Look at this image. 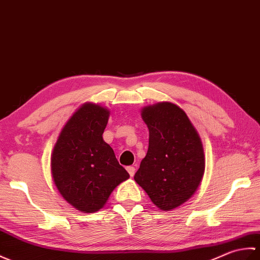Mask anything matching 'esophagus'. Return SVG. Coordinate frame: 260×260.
Here are the masks:
<instances>
[{
  "mask_svg": "<svg viewBox=\"0 0 260 260\" xmlns=\"http://www.w3.org/2000/svg\"><path fill=\"white\" fill-rule=\"evenodd\" d=\"M126 171L129 172V175H130V177H134L135 176V172H136V169H135V167H128V168H126Z\"/></svg>",
  "mask_w": 260,
  "mask_h": 260,
  "instance_id": "obj_1",
  "label": "esophagus"
}]
</instances>
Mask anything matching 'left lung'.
<instances>
[{
  "instance_id": "1",
  "label": "left lung",
  "mask_w": 260,
  "mask_h": 260,
  "mask_svg": "<svg viewBox=\"0 0 260 260\" xmlns=\"http://www.w3.org/2000/svg\"><path fill=\"white\" fill-rule=\"evenodd\" d=\"M149 129V148L135 180L152 204L169 211L197 191L206 158L200 136L180 107L164 101L141 109Z\"/></svg>"
}]
</instances>
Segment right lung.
I'll list each match as a JSON object with an SVG mask.
<instances>
[{
	"label": "right lung",
	"mask_w": 260,
	"mask_h": 260,
	"mask_svg": "<svg viewBox=\"0 0 260 260\" xmlns=\"http://www.w3.org/2000/svg\"><path fill=\"white\" fill-rule=\"evenodd\" d=\"M109 117L106 107L85 102L67 121L51 153V175L57 191L82 212L99 211L113 190L130 177L102 138Z\"/></svg>",
	"instance_id": "1"
}]
</instances>
